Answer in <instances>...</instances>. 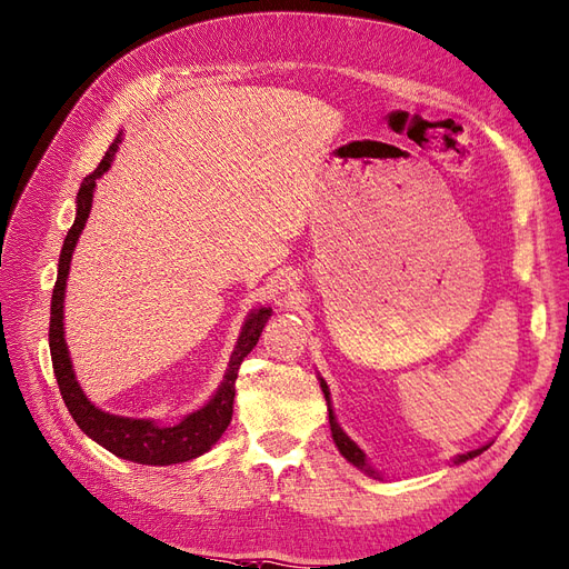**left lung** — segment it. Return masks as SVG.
<instances>
[{
  "mask_svg": "<svg viewBox=\"0 0 569 569\" xmlns=\"http://www.w3.org/2000/svg\"><path fill=\"white\" fill-rule=\"evenodd\" d=\"M319 387H322V391H325V399H327V406H329V426H331V437H333V442H337V447H339V451L341 455L351 461L353 466H358V469H362L366 471L368 476H380L377 473L375 469H370L368 466V461H366V451H362L351 437H348L343 430H341V426L337 423V416H333V411H331V401H329V387H327V382L325 380H319ZM488 449V445L486 447H480V449H473V451H466V455H459L457 459H455V463H463V461H469V459H473V457H478L480 451H486Z\"/></svg>",
  "mask_w": 569,
  "mask_h": 569,
  "instance_id": "obj_1",
  "label": "left lung"
}]
</instances>
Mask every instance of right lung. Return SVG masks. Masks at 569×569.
Listing matches in <instances>:
<instances>
[{"label": "right lung", "instance_id": "1", "mask_svg": "<svg viewBox=\"0 0 569 569\" xmlns=\"http://www.w3.org/2000/svg\"><path fill=\"white\" fill-rule=\"evenodd\" d=\"M122 132L110 143L103 160H100L98 168L86 174L79 194H77V218L74 226L69 228L62 252H60V264H57V281L52 288V302H50V356H52V368L57 385H60V395L67 403L71 418L77 420V426L96 440L100 447L112 451L114 457L137 461V463H151V466H170L201 457L203 451H209L218 437H221L232 418V401H236V380L238 370L247 353L257 346L261 329L269 322L271 308H259L247 315L240 339L236 343V351L230 356L228 370L223 375V382L218 387L216 395L209 403H203L199 411L184 416L178 426H158L156 420L149 418H124V416H112L100 411L98 406L89 401L83 395L74 368H71L69 348L64 341V290L69 279V264L71 254H74V247L79 242L81 230L89 221L91 203H93V189L96 180L100 174H106L112 166V158L120 149Z\"/></svg>", "mask_w": 569, "mask_h": 569}]
</instances>
